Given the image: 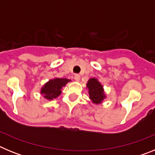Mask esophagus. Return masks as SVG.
Masks as SVG:
<instances>
[{"label":"esophagus","instance_id":"1","mask_svg":"<svg viewBox=\"0 0 155 155\" xmlns=\"http://www.w3.org/2000/svg\"><path fill=\"white\" fill-rule=\"evenodd\" d=\"M80 75L79 74H75L74 75V80L77 81H78L79 80H80Z\"/></svg>","mask_w":155,"mask_h":155}]
</instances>
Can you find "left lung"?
I'll return each mask as SVG.
<instances>
[{"label": "left lung", "mask_w": 155, "mask_h": 155, "mask_svg": "<svg viewBox=\"0 0 155 155\" xmlns=\"http://www.w3.org/2000/svg\"><path fill=\"white\" fill-rule=\"evenodd\" d=\"M87 87L89 90L90 98L94 103H100L105 98L103 88L99 82L95 78H91L87 84Z\"/></svg>", "instance_id": "obj_1"}]
</instances>
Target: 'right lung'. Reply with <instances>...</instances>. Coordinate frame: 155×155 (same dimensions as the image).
<instances>
[{
  "label": "right lung",
  "mask_w": 155,
  "mask_h": 155,
  "mask_svg": "<svg viewBox=\"0 0 155 155\" xmlns=\"http://www.w3.org/2000/svg\"><path fill=\"white\" fill-rule=\"evenodd\" d=\"M70 81L66 78H56L47 82L42 88L41 93L44 94L47 99H53L57 98L61 93V88Z\"/></svg>",
  "instance_id": "obj_1"
}]
</instances>
